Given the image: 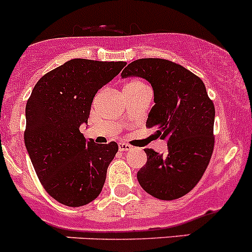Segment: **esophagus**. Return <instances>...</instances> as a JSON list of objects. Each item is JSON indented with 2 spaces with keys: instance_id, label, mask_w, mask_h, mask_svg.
Instances as JSON below:
<instances>
[{
  "instance_id": "esophagus-1",
  "label": "esophagus",
  "mask_w": 252,
  "mask_h": 252,
  "mask_svg": "<svg viewBox=\"0 0 252 252\" xmlns=\"http://www.w3.org/2000/svg\"><path fill=\"white\" fill-rule=\"evenodd\" d=\"M132 147L127 143H119V150L120 152H126V150H131Z\"/></svg>"
}]
</instances>
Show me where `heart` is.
Instances as JSON below:
<instances>
[{
    "label": "heart",
    "instance_id": "obj_1",
    "mask_svg": "<svg viewBox=\"0 0 252 252\" xmlns=\"http://www.w3.org/2000/svg\"><path fill=\"white\" fill-rule=\"evenodd\" d=\"M142 87H145L144 82H142L141 80H132V81H129L128 84L126 85L124 90H137V88Z\"/></svg>",
    "mask_w": 252,
    "mask_h": 252
}]
</instances>
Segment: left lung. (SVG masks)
<instances>
[{
	"mask_svg": "<svg viewBox=\"0 0 252 252\" xmlns=\"http://www.w3.org/2000/svg\"><path fill=\"white\" fill-rule=\"evenodd\" d=\"M123 77L139 76L154 90L155 105L147 127L167 141V153L145 148L147 162L137 172L142 188L161 200L186 195L203 177L214 152L215 105L199 76L167 59L143 58L124 69Z\"/></svg>",
	"mask_w": 252,
	"mask_h": 252,
	"instance_id": "8db88e82",
	"label": "left lung"
}]
</instances>
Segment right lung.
<instances>
[{
  "mask_svg": "<svg viewBox=\"0 0 252 252\" xmlns=\"http://www.w3.org/2000/svg\"><path fill=\"white\" fill-rule=\"evenodd\" d=\"M125 62L71 59L43 75L28 99L24 142L45 190L58 203L82 206L102 191L108 166L118 153L115 142L86 141L93 98Z\"/></svg>",
  "mask_w": 252,
  "mask_h": 252,
  "instance_id": "obj_1",
  "label": "right lung"
}]
</instances>
